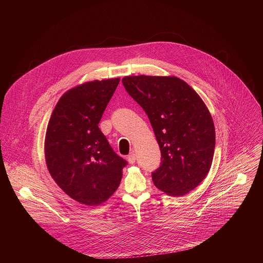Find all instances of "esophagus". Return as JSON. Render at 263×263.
Instances as JSON below:
<instances>
[{"instance_id":"esophagus-1","label":"esophagus","mask_w":263,"mask_h":263,"mask_svg":"<svg viewBox=\"0 0 263 263\" xmlns=\"http://www.w3.org/2000/svg\"><path fill=\"white\" fill-rule=\"evenodd\" d=\"M127 159H128V161H129V163H131V164H133V163H135V160H136V157H135V154L134 153H132V154H130L128 157H127Z\"/></svg>"}]
</instances>
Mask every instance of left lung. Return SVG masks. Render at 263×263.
<instances>
[{
	"label": "left lung",
	"mask_w": 263,
	"mask_h": 263,
	"mask_svg": "<svg viewBox=\"0 0 263 263\" xmlns=\"http://www.w3.org/2000/svg\"><path fill=\"white\" fill-rule=\"evenodd\" d=\"M127 92L142 107L161 151L154 185L170 196H184L207 176L214 154L215 130L200 96L177 77L129 76Z\"/></svg>",
	"instance_id": "obj_1"
}]
</instances>
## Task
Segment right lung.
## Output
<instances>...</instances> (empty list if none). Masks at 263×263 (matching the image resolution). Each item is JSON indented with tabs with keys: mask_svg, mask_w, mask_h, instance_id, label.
<instances>
[{
	"mask_svg": "<svg viewBox=\"0 0 263 263\" xmlns=\"http://www.w3.org/2000/svg\"><path fill=\"white\" fill-rule=\"evenodd\" d=\"M119 83V78L95 80L69 89L47 128L45 154L52 178L67 196L88 206L114 195L127 165L98 126Z\"/></svg>",
	"mask_w": 263,
	"mask_h": 263,
	"instance_id": "obj_1",
	"label": "right lung"
}]
</instances>
